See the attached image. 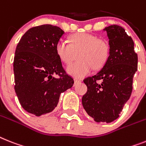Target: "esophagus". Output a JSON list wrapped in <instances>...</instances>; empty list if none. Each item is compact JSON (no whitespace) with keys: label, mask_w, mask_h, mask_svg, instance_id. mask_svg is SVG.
<instances>
[{"label":"esophagus","mask_w":146,"mask_h":146,"mask_svg":"<svg viewBox=\"0 0 146 146\" xmlns=\"http://www.w3.org/2000/svg\"><path fill=\"white\" fill-rule=\"evenodd\" d=\"M80 81L79 80H74V86H75L76 84H78V83H80Z\"/></svg>","instance_id":"1"}]
</instances>
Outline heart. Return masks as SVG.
Listing matches in <instances>:
<instances>
[{"label":"heart","instance_id":"heart-1","mask_svg":"<svg viewBox=\"0 0 146 146\" xmlns=\"http://www.w3.org/2000/svg\"><path fill=\"white\" fill-rule=\"evenodd\" d=\"M70 43L59 41L56 44V53L65 64H70L78 54V62L67 67V72L76 78H83L90 74L93 68L98 70L107 63L110 54L108 42L96 35L79 33L70 37Z\"/></svg>","mask_w":146,"mask_h":146}]
</instances>
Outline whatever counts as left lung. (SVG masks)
<instances>
[{"mask_svg":"<svg viewBox=\"0 0 146 146\" xmlns=\"http://www.w3.org/2000/svg\"><path fill=\"white\" fill-rule=\"evenodd\" d=\"M110 54L98 73L84 80L87 92L82 104L97 122H111L119 118L133 90L138 57L134 43L125 29L116 25L105 27Z\"/></svg>","mask_w":146,"mask_h":146,"instance_id":"obj_1","label":"left lung"}]
</instances>
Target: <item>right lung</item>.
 Here are the masks:
<instances>
[{
  "mask_svg": "<svg viewBox=\"0 0 146 146\" xmlns=\"http://www.w3.org/2000/svg\"><path fill=\"white\" fill-rule=\"evenodd\" d=\"M63 33L54 25L36 26L29 29L17 44L13 61L15 93L21 107L36 116L53 111L60 94L74 84L55 49ZM54 74L60 78H55Z\"/></svg>",
  "mask_w": 146,
  "mask_h": 146,
  "instance_id": "1",
  "label": "right lung"
}]
</instances>
